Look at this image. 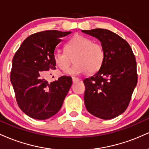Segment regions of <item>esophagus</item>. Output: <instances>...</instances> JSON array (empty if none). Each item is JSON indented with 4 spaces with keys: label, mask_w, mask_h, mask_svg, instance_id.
Wrapping results in <instances>:
<instances>
[{
    "label": "esophagus",
    "mask_w": 149,
    "mask_h": 149,
    "mask_svg": "<svg viewBox=\"0 0 149 149\" xmlns=\"http://www.w3.org/2000/svg\"><path fill=\"white\" fill-rule=\"evenodd\" d=\"M72 80L73 83H76V82H78L79 81V78H76V77H72Z\"/></svg>",
    "instance_id": "34e87169"
}]
</instances>
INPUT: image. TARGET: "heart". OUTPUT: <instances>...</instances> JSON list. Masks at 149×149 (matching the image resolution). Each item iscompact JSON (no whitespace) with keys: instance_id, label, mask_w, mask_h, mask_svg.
<instances>
[{"instance_id":"b5f03b06","label":"heart","mask_w":149,"mask_h":149,"mask_svg":"<svg viewBox=\"0 0 149 149\" xmlns=\"http://www.w3.org/2000/svg\"><path fill=\"white\" fill-rule=\"evenodd\" d=\"M105 52L102 44L93 42L88 37L74 36L65 45V52L57 51L53 59L61 71H66L74 59V65L67 71L68 74L79 75L97 72L103 64Z\"/></svg>"}]
</instances>
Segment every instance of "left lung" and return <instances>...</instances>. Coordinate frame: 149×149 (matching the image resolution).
I'll use <instances>...</instances> for the list:
<instances>
[{
    "mask_svg": "<svg viewBox=\"0 0 149 149\" xmlns=\"http://www.w3.org/2000/svg\"><path fill=\"white\" fill-rule=\"evenodd\" d=\"M82 31L99 39L105 52L100 69L83 80L85 107L97 118H114L126 110L137 83L134 54L128 42L111 31Z\"/></svg>",
    "mask_w": 149,
    "mask_h": 149,
    "instance_id": "obj_1",
    "label": "left lung"
}]
</instances>
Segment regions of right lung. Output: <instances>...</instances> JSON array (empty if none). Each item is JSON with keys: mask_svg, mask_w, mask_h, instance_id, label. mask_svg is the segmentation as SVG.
Returning a JSON list of instances; mask_svg holds the SVG:
<instances>
[{"mask_svg": "<svg viewBox=\"0 0 149 149\" xmlns=\"http://www.w3.org/2000/svg\"><path fill=\"white\" fill-rule=\"evenodd\" d=\"M71 31H44L24 40L13 59L10 80L20 109L33 119L45 120L60 110L72 79L63 76L49 83L56 69L54 49Z\"/></svg>", "mask_w": 149, "mask_h": 149, "instance_id": "1", "label": "right lung"}]
</instances>
